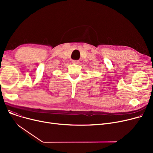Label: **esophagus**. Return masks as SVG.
Instances as JSON below:
<instances>
[{"instance_id": "34e87169", "label": "esophagus", "mask_w": 153, "mask_h": 153, "mask_svg": "<svg viewBox=\"0 0 153 153\" xmlns=\"http://www.w3.org/2000/svg\"><path fill=\"white\" fill-rule=\"evenodd\" d=\"M72 62L73 64H79V61L78 60H73L72 61Z\"/></svg>"}]
</instances>
